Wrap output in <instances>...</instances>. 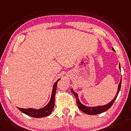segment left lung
I'll list each match as a JSON object with an SVG mask.
<instances>
[{
	"label": "left lung",
	"mask_w": 131,
	"mask_h": 131,
	"mask_svg": "<svg viewBox=\"0 0 131 131\" xmlns=\"http://www.w3.org/2000/svg\"><path fill=\"white\" fill-rule=\"evenodd\" d=\"M113 49L114 51H115L114 48H113ZM119 69L121 70V68H120V64L119 65ZM121 81H122V78H121L120 83H119V85H118L117 94H116L115 97H114V99L111 101L110 103L108 104L105 105H101V106H97V107H86V106H85V105H83L80 102L79 100V99H78V95L76 93L74 92L72 89H70V90H71V92H72V93H73V94L74 95V96H75V97H76L77 105H78V108L80 110H82L83 112H84V113L89 114V115H96V114L102 113H103V112L108 110L112 106V105L113 104L114 101H115V99H117L118 93H119V92L120 89H121Z\"/></svg>",
	"instance_id": "obj_1"
}]
</instances>
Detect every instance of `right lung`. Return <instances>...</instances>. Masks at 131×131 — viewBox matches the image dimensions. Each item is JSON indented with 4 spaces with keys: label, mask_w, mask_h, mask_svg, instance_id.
<instances>
[{
    "label": "right lung",
    "mask_w": 131,
    "mask_h": 131,
    "mask_svg": "<svg viewBox=\"0 0 131 131\" xmlns=\"http://www.w3.org/2000/svg\"><path fill=\"white\" fill-rule=\"evenodd\" d=\"M60 79H58L57 82L55 83L54 85L53 86L52 92L51 94V98L48 104L46 106L40 109H34V108H28V109H24L21 108H18L20 111L22 113H24L26 115L30 116V117H34V118H42L45 117L49 115L52 111L53 110V107L55 104V95L56 93V90H57V83Z\"/></svg>",
    "instance_id": "1"
}]
</instances>
